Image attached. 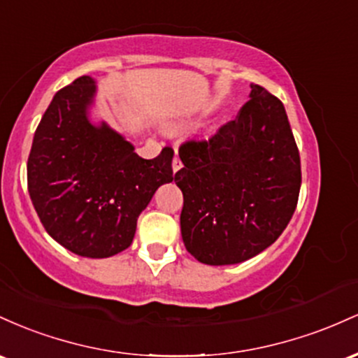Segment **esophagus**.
Masks as SVG:
<instances>
[{"label": "esophagus", "instance_id": "esophagus-1", "mask_svg": "<svg viewBox=\"0 0 358 358\" xmlns=\"http://www.w3.org/2000/svg\"><path fill=\"white\" fill-rule=\"evenodd\" d=\"M180 167H182V162H180V159L178 157V155H176L174 160H172V171H174V172H178Z\"/></svg>", "mask_w": 358, "mask_h": 358}]
</instances>
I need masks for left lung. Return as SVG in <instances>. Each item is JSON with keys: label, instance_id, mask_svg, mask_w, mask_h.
Returning <instances> with one entry per match:
<instances>
[{"label": "left lung", "instance_id": "1", "mask_svg": "<svg viewBox=\"0 0 358 358\" xmlns=\"http://www.w3.org/2000/svg\"><path fill=\"white\" fill-rule=\"evenodd\" d=\"M238 118L204 142L179 148L180 233L208 266L240 264L286 230L301 187V160L284 104L259 84Z\"/></svg>", "mask_w": 358, "mask_h": 358}]
</instances>
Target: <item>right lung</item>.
<instances>
[{
	"mask_svg": "<svg viewBox=\"0 0 358 358\" xmlns=\"http://www.w3.org/2000/svg\"><path fill=\"white\" fill-rule=\"evenodd\" d=\"M96 81L81 76L55 92L34 135L28 192L40 222L72 254L106 259L134 242L136 220L172 182V148L142 159L106 122L94 123Z\"/></svg>",
	"mask_w": 358,
	"mask_h": 358,
	"instance_id": "right-lung-1",
	"label": "right lung"
}]
</instances>
